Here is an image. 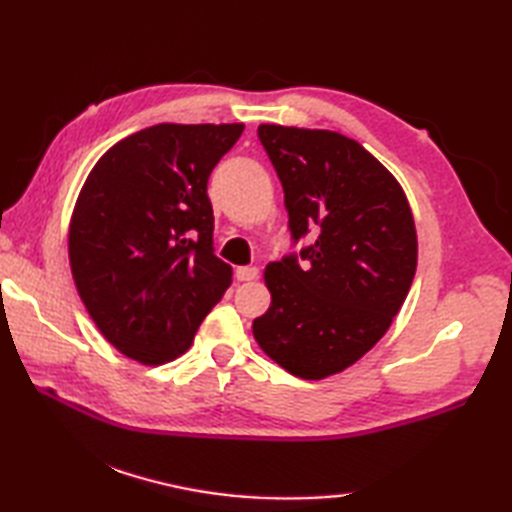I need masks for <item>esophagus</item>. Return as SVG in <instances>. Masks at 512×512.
Returning a JSON list of instances; mask_svg holds the SVG:
<instances>
[{"label":"esophagus","instance_id":"obj_1","mask_svg":"<svg viewBox=\"0 0 512 512\" xmlns=\"http://www.w3.org/2000/svg\"><path fill=\"white\" fill-rule=\"evenodd\" d=\"M235 277H237V281H255L259 277V270L255 266H242V268H237Z\"/></svg>","mask_w":512,"mask_h":512}]
</instances>
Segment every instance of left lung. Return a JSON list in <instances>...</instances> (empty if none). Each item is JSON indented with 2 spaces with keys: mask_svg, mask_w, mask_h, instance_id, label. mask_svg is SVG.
<instances>
[{
  "mask_svg": "<svg viewBox=\"0 0 512 512\" xmlns=\"http://www.w3.org/2000/svg\"><path fill=\"white\" fill-rule=\"evenodd\" d=\"M259 140L284 187L292 237L317 242L264 270L270 308L259 347L292 376L321 380L383 339L407 299L418 235L400 182L369 151L330 129L264 123Z\"/></svg>",
  "mask_w": 512,
  "mask_h": 512,
  "instance_id": "obj_1",
  "label": "left lung"
}]
</instances>
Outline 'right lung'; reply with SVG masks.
I'll return each instance as SVG.
<instances>
[{
  "mask_svg": "<svg viewBox=\"0 0 512 512\" xmlns=\"http://www.w3.org/2000/svg\"><path fill=\"white\" fill-rule=\"evenodd\" d=\"M244 123H160L118 140L85 178L68 231L74 286L96 328L140 365L193 343L231 286L213 255L206 182Z\"/></svg>",
  "mask_w": 512,
  "mask_h": 512,
  "instance_id": "right-lung-1",
  "label": "right lung"
}]
</instances>
